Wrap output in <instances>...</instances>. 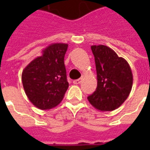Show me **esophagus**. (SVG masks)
I'll list each match as a JSON object with an SVG mask.
<instances>
[{
  "label": "esophagus",
  "instance_id": "obj_1",
  "mask_svg": "<svg viewBox=\"0 0 150 150\" xmlns=\"http://www.w3.org/2000/svg\"><path fill=\"white\" fill-rule=\"evenodd\" d=\"M82 81V79H75L73 81V83L74 84H79Z\"/></svg>",
  "mask_w": 150,
  "mask_h": 150
}]
</instances>
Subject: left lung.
Segmentation results:
<instances>
[{"label": "left lung", "mask_w": 150, "mask_h": 150, "mask_svg": "<svg viewBox=\"0 0 150 150\" xmlns=\"http://www.w3.org/2000/svg\"><path fill=\"white\" fill-rule=\"evenodd\" d=\"M91 48L96 67L97 88L88 100L97 110H115L126 100L132 90L130 66L108 46L94 45Z\"/></svg>", "instance_id": "obj_1"}]
</instances>
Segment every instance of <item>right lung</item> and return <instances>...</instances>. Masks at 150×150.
Instances as JSON below:
<instances>
[{"label": "right lung", "instance_id": "right-lung-1", "mask_svg": "<svg viewBox=\"0 0 150 150\" xmlns=\"http://www.w3.org/2000/svg\"><path fill=\"white\" fill-rule=\"evenodd\" d=\"M68 45L52 43L42 55L31 61L22 71L25 92L32 104L42 110L54 108L62 101L69 83L64 56Z\"/></svg>", "mask_w": 150, "mask_h": 150}]
</instances>
